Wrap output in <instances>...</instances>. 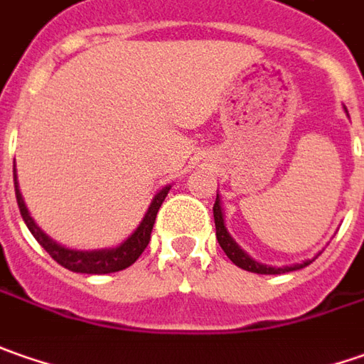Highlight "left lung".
<instances>
[{
    "label": "left lung",
    "instance_id": "1",
    "mask_svg": "<svg viewBox=\"0 0 364 364\" xmlns=\"http://www.w3.org/2000/svg\"><path fill=\"white\" fill-rule=\"evenodd\" d=\"M213 220H215V235H218V242H220L221 250L225 252V256L230 257L235 266H240L242 269L254 272V274H286V272H294V269L304 268V266L310 264V262H302V264L284 266V268H269V266H264V264H259L256 259H252L240 245L233 242L232 235L225 230V225H223V211H221L220 205V197H218L215 203H213Z\"/></svg>",
    "mask_w": 364,
    "mask_h": 364
}]
</instances>
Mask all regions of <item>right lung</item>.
Here are the masks:
<instances>
[{"instance_id":"1","label":"right lung","mask_w":364,"mask_h":364,"mask_svg":"<svg viewBox=\"0 0 364 364\" xmlns=\"http://www.w3.org/2000/svg\"><path fill=\"white\" fill-rule=\"evenodd\" d=\"M14 183H16V199H18V207L21 218L26 221L28 230L32 232V235L38 240V244L44 247L50 256L56 259L60 266H64L70 272H80V274H112V272H120V269L129 268L131 264H134L139 256L144 252V247L151 242V232H153V225H155V218L159 213V207L163 205L165 197L169 193L171 187L161 189L153 203L149 207V211L144 213L141 225L134 230L131 237L127 242H122L112 250H98V252H76V250H68V247H62L58 245L54 240H50L32 220V215L28 213V207L21 199L18 187V177L14 175Z\"/></svg>"}]
</instances>
